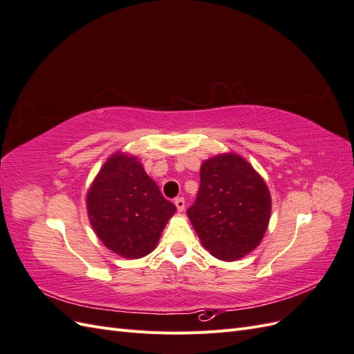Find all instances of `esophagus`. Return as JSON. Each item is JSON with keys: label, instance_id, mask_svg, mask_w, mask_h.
I'll return each instance as SVG.
<instances>
[{"label": "esophagus", "instance_id": "1", "mask_svg": "<svg viewBox=\"0 0 354 354\" xmlns=\"http://www.w3.org/2000/svg\"><path fill=\"white\" fill-rule=\"evenodd\" d=\"M174 203H176V207H177V211H178V212L185 211V198H177V199L174 201Z\"/></svg>", "mask_w": 354, "mask_h": 354}]
</instances>
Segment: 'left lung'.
<instances>
[{
    "instance_id": "obj_1",
    "label": "left lung",
    "mask_w": 354,
    "mask_h": 354,
    "mask_svg": "<svg viewBox=\"0 0 354 354\" xmlns=\"http://www.w3.org/2000/svg\"><path fill=\"white\" fill-rule=\"evenodd\" d=\"M270 192L263 177L236 153L203 160L201 186L187 217L211 255L236 261L255 250L269 226Z\"/></svg>"
}]
</instances>
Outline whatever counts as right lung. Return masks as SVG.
Returning a JSON list of instances; mask_svg holds the SVG:
<instances>
[{
    "instance_id": "obj_1",
    "label": "right lung",
    "mask_w": 354,
    "mask_h": 354,
    "mask_svg": "<svg viewBox=\"0 0 354 354\" xmlns=\"http://www.w3.org/2000/svg\"><path fill=\"white\" fill-rule=\"evenodd\" d=\"M87 212L97 238L124 259H142L155 250L176 205L133 155L108 158L87 194Z\"/></svg>"
}]
</instances>
